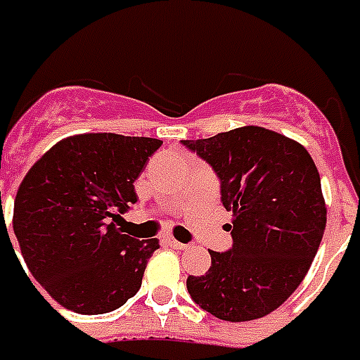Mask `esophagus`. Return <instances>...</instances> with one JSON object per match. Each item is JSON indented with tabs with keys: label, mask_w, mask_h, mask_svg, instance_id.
<instances>
[{
	"label": "esophagus",
	"mask_w": 360,
	"mask_h": 360,
	"mask_svg": "<svg viewBox=\"0 0 360 360\" xmlns=\"http://www.w3.org/2000/svg\"><path fill=\"white\" fill-rule=\"evenodd\" d=\"M167 245L172 247V249H178V251H186V249H189L188 243H180V241H176L174 238H167Z\"/></svg>",
	"instance_id": "esophagus-1"
}]
</instances>
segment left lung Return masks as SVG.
<instances>
[{"label": "left lung", "mask_w": 360, "mask_h": 360, "mask_svg": "<svg viewBox=\"0 0 360 360\" xmlns=\"http://www.w3.org/2000/svg\"><path fill=\"white\" fill-rule=\"evenodd\" d=\"M182 143L217 172L234 240L230 251H210L212 267L189 275L188 292L219 320L264 318L303 283L326 232L314 160L301 143L262 126Z\"/></svg>", "instance_id": "8db88e82"}]
</instances>
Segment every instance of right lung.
Segmentation results:
<instances>
[{"label": "right lung", "mask_w": 360, "mask_h": 360, "mask_svg": "<svg viewBox=\"0 0 360 360\" xmlns=\"http://www.w3.org/2000/svg\"><path fill=\"white\" fill-rule=\"evenodd\" d=\"M163 141L119 134L65 137L33 163L14 198L13 229L34 281L77 314H105L141 288L158 238L122 234L134 182Z\"/></svg>", "instance_id": "obj_1"}]
</instances>
